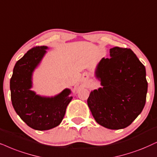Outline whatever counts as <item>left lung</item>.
<instances>
[{"label":"left lung","instance_id":"obj_1","mask_svg":"<svg viewBox=\"0 0 157 157\" xmlns=\"http://www.w3.org/2000/svg\"><path fill=\"white\" fill-rule=\"evenodd\" d=\"M96 72L103 88L90 93L88 105L97 122L112 130L125 128L141 113L148 82L146 69L131 49L114 47Z\"/></svg>","mask_w":157,"mask_h":157}]
</instances>
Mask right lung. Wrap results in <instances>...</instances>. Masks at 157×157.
Returning a JSON list of instances; mask_svg holds the SVG:
<instances>
[{
  "instance_id": "add662e5",
  "label": "right lung",
  "mask_w": 157,
  "mask_h": 157,
  "mask_svg": "<svg viewBox=\"0 0 157 157\" xmlns=\"http://www.w3.org/2000/svg\"><path fill=\"white\" fill-rule=\"evenodd\" d=\"M45 46H35L16 63L10 80L11 98L17 114L29 127L46 130L58 126L72 101L65 89L54 98H43L30 90L32 73L45 53Z\"/></svg>"
}]
</instances>
